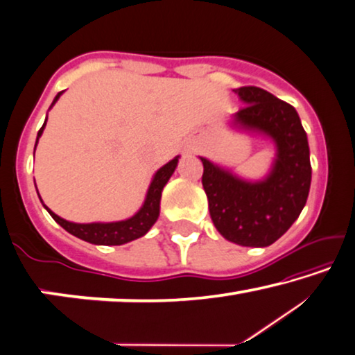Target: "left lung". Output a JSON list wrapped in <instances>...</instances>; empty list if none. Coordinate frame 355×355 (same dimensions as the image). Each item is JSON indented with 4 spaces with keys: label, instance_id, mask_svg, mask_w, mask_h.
<instances>
[{
    "label": "left lung",
    "instance_id": "left-lung-1",
    "mask_svg": "<svg viewBox=\"0 0 355 355\" xmlns=\"http://www.w3.org/2000/svg\"><path fill=\"white\" fill-rule=\"evenodd\" d=\"M245 103L232 116L234 125L272 139L277 153L269 175L247 182L200 157L202 187L215 228L244 247H268L285 234L306 205L311 187L308 137L296 110L264 89H236Z\"/></svg>",
    "mask_w": 355,
    "mask_h": 355
}]
</instances>
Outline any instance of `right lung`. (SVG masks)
Instances as JSON below:
<instances>
[{
	"label": "right lung",
	"mask_w": 355,
	"mask_h": 355,
	"mask_svg": "<svg viewBox=\"0 0 355 355\" xmlns=\"http://www.w3.org/2000/svg\"><path fill=\"white\" fill-rule=\"evenodd\" d=\"M60 95H62V92L55 95L52 105L59 100ZM46 121H44V124H42L41 129L38 130L36 144H38L42 130H44ZM36 144H35V150H36ZM177 164H178V156L173 157L171 162H167L166 166H162L159 171L155 173V177H153V180H151L150 188H148L146 199H145L144 205H141V209L137 211L134 216H130V218L123 220V221H113V223H71V221H67V220L60 218L59 215H55L54 211H52L49 207H46L44 204L42 205H44V209L49 211V215L62 226L63 230L68 231L73 236L79 237V239L91 242V244H95V245H123V244H127V242L135 241V239H139V237L145 236L146 232L150 231L151 226L156 223L157 216H159V204H161L162 189H164V187H166V183L168 182V178L172 177ZM38 196H40V193H38Z\"/></svg>",
	"instance_id": "1"
}]
</instances>
